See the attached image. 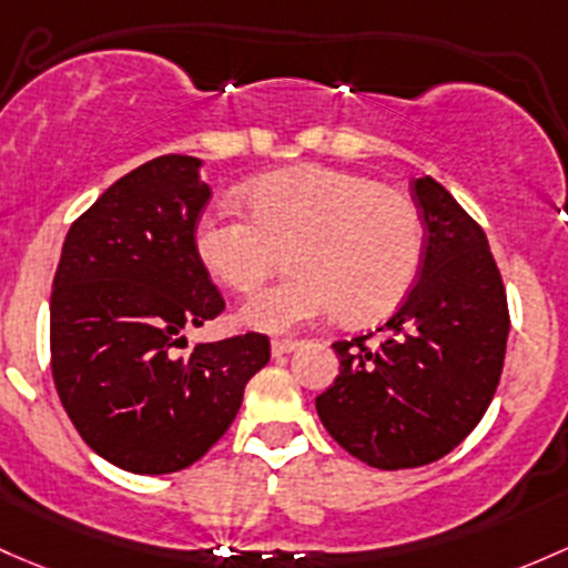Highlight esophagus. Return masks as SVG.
<instances>
[{"label": "esophagus", "mask_w": 568, "mask_h": 568, "mask_svg": "<svg viewBox=\"0 0 568 568\" xmlns=\"http://www.w3.org/2000/svg\"><path fill=\"white\" fill-rule=\"evenodd\" d=\"M300 348L296 339H272V356H285V354H294Z\"/></svg>", "instance_id": "34e87169"}]
</instances>
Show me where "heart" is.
I'll list each match as a JSON object with an SVG mask.
<instances>
[{
  "label": "heart",
  "instance_id": "1",
  "mask_svg": "<svg viewBox=\"0 0 568 568\" xmlns=\"http://www.w3.org/2000/svg\"><path fill=\"white\" fill-rule=\"evenodd\" d=\"M244 212L199 220L195 255L209 277L250 294L283 264L294 272L250 296L239 321L283 334L337 313L373 321L405 300L419 274L425 231L419 209L378 179L329 165H294L253 179Z\"/></svg>",
  "mask_w": 568,
  "mask_h": 568
}]
</instances>
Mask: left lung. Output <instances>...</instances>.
<instances>
[{"mask_svg": "<svg viewBox=\"0 0 568 568\" xmlns=\"http://www.w3.org/2000/svg\"><path fill=\"white\" fill-rule=\"evenodd\" d=\"M425 223L419 283L378 348L339 339V375L315 410L348 455L381 470L449 455L481 422L504 369L509 310L485 231L433 176L410 184Z\"/></svg>", "mask_w": 568, "mask_h": 568, "instance_id": "1", "label": "left lung"}]
</instances>
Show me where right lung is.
<instances>
[{
	"instance_id": "right-lung-1",
	"label": "right lung",
	"mask_w": 568,
	"mask_h": 568,
	"mask_svg": "<svg viewBox=\"0 0 568 568\" xmlns=\"http://www.w3.org/2000/svg\"><path fill=\"white\" fill-rule=\"evenodd\" d=\"M204 160L163 154L113 182L70 225L51 291V367L87 446L130 474H174L236 419L268 362L264 334L195 343L223 296L195 255L212 195Z\"/></svg>"
}]
</instances>
